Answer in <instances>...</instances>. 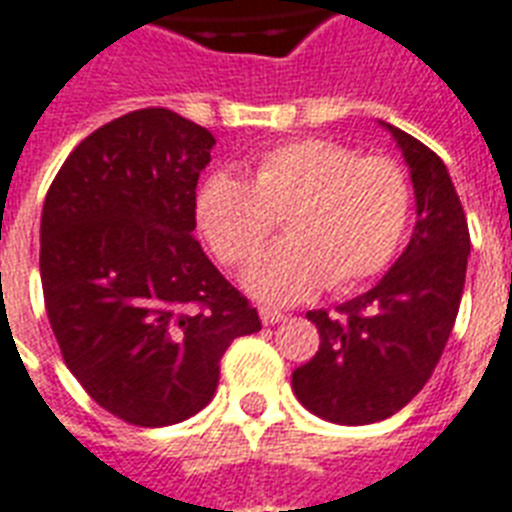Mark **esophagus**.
Listing matches in <instances>:
<instances>
[{
	"label": "esophagus",
	"instance_id": "obj_1",
	"mask_svg": "<svg viewBox=\"0 0 512 512\" xmlns=\"http://www.w3.org/2000/svg\"><path fill=\"white\" fill-rule=\"evenodd\" d=\"M260 319H263V325H279V322H284V319H287V314H284V311H279V308L263 306L260 308Z\"/></svg>",
	"mask_w": 512,
	"mask_h": 512
}]
</instances>
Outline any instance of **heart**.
Returning <instances> with one entry per match:
<instances>
[{"mask_svg":"<svg viewBox=\"0 0 512 512\" xmlns=\"http://www.w3.org/2000/svg\"><path fill=\"white\" fill-rule=\"evenodd\" d=\"M411 182L395 161L365 158L330 139L263 152L252 182L233 171L206 179L195 212L225 265L263 252L282 220L287 239L247 271V290L292 303L325 284L346 292L381 273L411 220Z\"/></svg>","mask_w":512,"mask_h":512,"instance_id":"1","label":"heart"}]
</instances>
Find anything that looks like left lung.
Returning <instances> with one entry per match:
<instances>
[{
    "instance_id": "8db88e82",
    "label": "left lung",
    "mask_w": 512,
    "mask_h": 512,
    "mask_svg": "<svg viewBox=\"0 0 512 512\" xmlns=\"http://www.w3.org/2000/svg\"><path fill=\"white\" fill-rule=\"evenodd\" d=\"M411 169L416 228L392 271L354 300L306 317L319 330L314 360L292 373L308 411L333 424H373L411 403L454 330L470 230L446 163L427 144L389 126Z\"/></svg>"
}]
</instances>
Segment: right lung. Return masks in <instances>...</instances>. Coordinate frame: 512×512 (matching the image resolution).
Returning <instances> with one entry per match:
<instances>
[{
  "label": "right lung",
  "mask_w": 512,
  "mask_h": 512,
  "mask_svg": "<svg viewBox=\"0 0 512 512\" xmlns=\"http://www.w3.org/2000/svg\"><path fill=\"white\" fill-rule=\"evenodd\" d=\"M214 136L163 107L77 144L39 225V276L66 368L134 427H169L214 397L230 343L257 308L193 239L195 185Z\"/></svg>",
  "instance_id": "right-lung-1"
}]
</instances>
